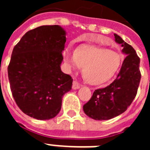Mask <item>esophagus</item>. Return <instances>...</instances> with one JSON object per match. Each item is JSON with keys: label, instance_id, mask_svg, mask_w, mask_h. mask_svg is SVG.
<instances>
[{"label": "esophagus", "instance_id": "esophagus-1", "mask_svg": "<svg viewBox=\"0 0 150 150\" xmlns=\"http://www.w3.org/2000/svg\"><path fill=\"white\" fill-rule=\"evenodd\" d=\"M72 88H73V89H74V90L78 89V88H80V85L79 84V83H78L77 81H74L73 82Z\"/></svg>", "mask_w": 150, "mask_h": 150}]
</instances>
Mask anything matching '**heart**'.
<instances>
[{"label":"heart","instance_id":"1","mask_svg":"<svg viewBox=\"0 0 150 150\" xmlns=\"http://www.w3.org/2000/svg\"><path fill=\"white\" fill-rule=\"evenodd\" d=\"M64 60L69 69L83 66V77L94 86L107 82L114 76L121 65L120 54L105 47L82 45L76 50L71 47L64 52Z\"/></svg>","mask_w":150,"mask_h":150}]
</instances>
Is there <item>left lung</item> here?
<instances>
[{"instance_id":"8db88e82","label":"left lung","mask_w":150,"mask_h":150,"mask_svg":"<svg viewBox=\"0 0 150 150\" xmlns=\"http://www.w3.org/2000/svg\"><path fill=\"white\" fill-rule=\"evenodd\" d=\"M115 41L126 55L116 79L104 88L95 90L91 98L83 106V111L95 120H108L126 110L137 95L140 81V59L131 45L114 34Z\"/></svg>"}]
</instances>
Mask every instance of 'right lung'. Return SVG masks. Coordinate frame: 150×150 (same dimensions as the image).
Wrapping results in <instances>:
<instances>
[{
  "instance_id": "1",
  "label": "right lung",
  "mask_w": 150,
  "mask_h": 150,
  "mask_svg": "<svg viewBox=\"0 0 150 150\" xmlns=\"http://www.w3.org/2000/svg\"><path fill=\"white\" fill-rule=\"evenodd\" d=\"M66 31L60 25H43L28 31L13 48L8 77L21 110L38 120L59 114L62 98L73 79L61 70Z\"/></svg>"
}]
</instances>
